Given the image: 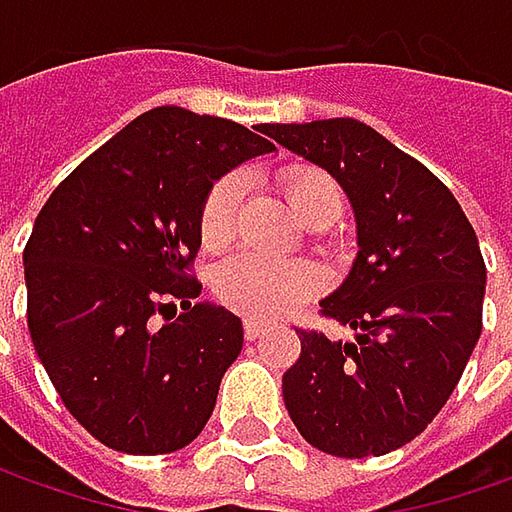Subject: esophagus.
Segmentation results:
<instances>
[{"label": "esophagus", "mask_w": 512, "mask_h": 512, "mask_svg": "<svg viewBox=\"0 0 512 512\" xmlns=\"http://www.w3.org/2000/svg\"><path fill=\"white\" fill-rule=\"evenodd\" d=\"M265 330H267L265 322H256V319H245V339H247V342L259 339V336H262Z\"/></svg>", "instance_id": "1"}]
</instances>
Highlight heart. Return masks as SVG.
Listing matches in <instances>:
<instances>
[{
    "label": "heart",
    "instance_id": "heart-1",
    "mask_svg": "<svg viewBox=\"0 0 512 512\" xmlns=\"http://www.w3.org/2000/svg\"><path fill=\"white\" fill-rule=\"evenodd\" d=\"M279 190L290 210L305 222L316 225L336 219L342 193L333 176L313 165H293L279 176ZM242 202V176L227 173L207 190L199 210V239L205 250H222L236 236V216ZM322 285L316 267L307 262H270L259 256H236L213 273L216 302L245 319L270 322L290 313L316 296Z\"/></svg>",
    "mask_w": 512,
    "mask_h": 512
}]
</instances>
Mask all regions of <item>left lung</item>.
I'll return each mask as SVG.
<instances>
[{"label":"left lung","mask_w":512,"mask_h":512,"mask_svg":"<svg viewBox=\"0 0 512 512\" xmlns=\"http://www.w3.org/2000/svg\"><path fill=\"white\" fill-rule=\"evenodd\" d=\"M262 133L325 168L359 230L350 276L322 302V316L356 339L296 327L302 353L282 376L287 413L322 453L384 456L436 419L482 336L487 270L476 230L439 176L364 122Z\"/></svg>","instance_id":"obj_1"}]
</instances>
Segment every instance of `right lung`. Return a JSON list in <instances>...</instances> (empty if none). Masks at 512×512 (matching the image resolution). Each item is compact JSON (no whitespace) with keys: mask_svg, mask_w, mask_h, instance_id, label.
<instances>
[{"mask_svg":"<svg viewBox=\"0 0 512 512\" xmlns=\"http://www.w3.org/2000/svg\"><path fill=\"white\" fill-rule=\"evenodd\" d=\"M276 150L219 116L153 108L62 179L25 245L28 330L70 416L130 456L190 444L242 322L196 305L199 210L245 159Z\"/></svg>","mask_w":512,"mask_h":512,"instance_id":"1","label":"right lung"}]
</instances>
